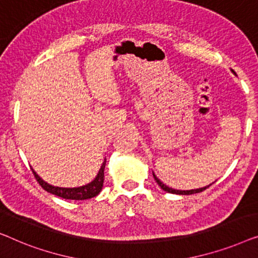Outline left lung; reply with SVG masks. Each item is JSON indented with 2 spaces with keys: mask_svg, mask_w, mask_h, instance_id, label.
<instances>
[{
  "mask_svg": "<svg viewBox=\"0 0 258 258\" xmlns=\"http://www.w3.org/2000/svg\"><path fill=\"white\" fill-rule=\"evenodd\" d=\"M231 71H233V70H231ZM233 72H234V71H233ZM234 75H235V72H234ZM153 177H154V180L157 181V183L159 184V186L161 187V189H162V190L167 191V193L177 194V195H190V194H195V193H200V191H203L205 189H207V188H208L209 186H212V183H210V184H208V186H205V187H202V188H198V189H190V190H177V189H173V188H169L168 186H166V184H165L164 182H161V181L158 179L157 175H155L154 173H153ZM213 183H214V182H213Z\"/></svg>",
  "mask_w": 258,
  "mask_h": 258,
  "instance_id": "obj_1",
  "label": "left lung"
}]
</instances>
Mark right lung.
<instances>
[{
  "mask_svg": "<svg viewBox=\"0 0 258 258\" xmlns=\"http://www.w3.org/2000/svg\"><path fill=\"white\" fill-rule=\"evenodd\" d=\"M105 165H106V159H104V162L100 167L99 172H98L97 176L94 177L91 182H89L88 184H84V186L74 187V188H64V187L52 186V184L45 182V181L35 172L34 168H31V169L36 177V180L38 181V183L41 184L42 188L44 190L49 191V193H51L53 195H57V197H59V198L67 199V200H86V199H92L94 197H97V195L101 191V189H103Z\"/></svg>",
  "mask_w": 258,
  "mask_h": 258,
  "instance_id": "obj_1",
  "label": "right lung"
}]
</instances>
